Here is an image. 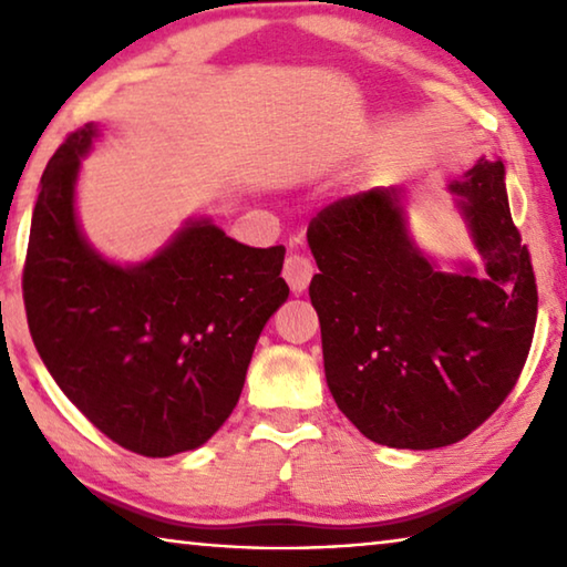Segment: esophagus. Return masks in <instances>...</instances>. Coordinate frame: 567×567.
Returning <instances> with one entry per match:
<instances>
[{
    "mask_svg": "<svg viewBox=\"0 0 567 567\" xmlns=\"http://www.w3.org/2000/svg\"><path fill=\"white\" fill-rule=\"evenodd\" d=\"M312 275H315V267L305 255H300V252L287 255L285 267H282V277L287 280V285H290V290L295 295H300V292L307 290V285H310Z\"/></svg>",
    "mask_w": 567,
    "mask_h": 567,
    "instance_id": "esophagus-1",
    "label": "esophagus"
}]
</instances>
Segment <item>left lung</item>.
I'll list each match as a JSON object with an SVG mask.
<instances>
[{
    "mask_svg": "<svg viewBox=\"0 0 567 567\" xmlns=\"http://www.w3.org/2000/svg\"><path fill=\"white\" fill-rule=\"evenodd\" d=\"M453 192L483 277L440 272L412 245L400 187L342 197L307 227L324 378L378 445L433 450L467 437L511 395L530 352L537 285L503 162L480 159Z\"/></svg>",
    "mask_w": 567,
    "mask_h": 567,
    "instance_id": "1",
    "label": "left lung"
}]
</instances>
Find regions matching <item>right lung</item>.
Listing matches in <instances>:
<instances>
[{"label": "right lung", "mask_w": 567, "mask_h": 567, "mask_svg": "<svg viewBox=\"0 0 567 567\" xmlns=\"http://www.w3.org/2000/svg\"><path fill=\"white\" fill-rule=\"evenodd\" d=\"M94 134V124L72 132L42 175L22 275L27 322L50 375L100 433L169 457L207 443L235 410L257 338L290 295L285 247L239 245L199 219L137 267L102 260L74 217Z\"/></svg>", "instance_id": "obj_1"}]
</instances>
